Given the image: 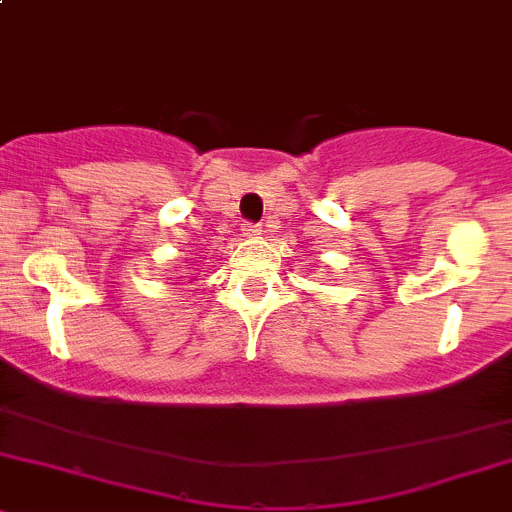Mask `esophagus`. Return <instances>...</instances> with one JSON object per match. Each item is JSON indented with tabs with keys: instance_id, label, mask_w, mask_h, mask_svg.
I'll return each instance as SVG.
<instances>
[{
	"instance_id": "esophagus-1",
	"label": "esophagus",
	"mask_w": 512,
	"mask_h": 512,
	"mask_svg": "<svg viewBox=\"0 0 512 512\" xmlns=\"http://www.w3.org/2000/svg\"><path fill=\"white\" fill-rule=\"evenodd\" d=\"M242 235H245V237L262 235V225H260V222H245V225H242Z\"/></svg>"
}]
</instances>
